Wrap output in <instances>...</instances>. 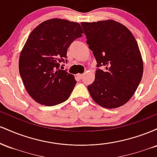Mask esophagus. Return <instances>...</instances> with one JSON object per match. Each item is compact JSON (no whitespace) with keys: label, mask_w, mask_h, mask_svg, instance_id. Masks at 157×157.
<instances>
[{"label":"esophagus","mask_w":157,"mask_h":157,"mask_svg":"<svg viewBox=\"0 0 157 157\" xmlns=\"http://www.w3.org/2000/svg\"><path fill=\"white\" fill-rule=\"evenodd\" d=\"M83 74H78V75H77V77H78L79 79H82V77H83Z\"/></svg>","instance_id":"1"}]
</instances>
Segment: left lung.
Instances as JSON below:
<instances>
[{"mask_svg":"<svg viewBox=\"0 0 157 157\" xmlns=\"http://www.w3.org/2000/svg\"><path fill=\"white\" fill-rule=\"evenodd\" d=\"M81 26L97 63L94 80L88 86L91 97L105 109L123 105L134 95L143 74L141 53L134 35L112 20L82 22Z\"/></svg>","mask_w":157,"mask_h":157,"instance_id":"1","label":"left lung"}]
</instances>
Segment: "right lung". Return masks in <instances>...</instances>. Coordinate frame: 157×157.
I'll return each mask as SVG.
<instances>
[{
	"label": "right lung",
	"mask_w": 157,
	"mask_h": 157,
	"mask_svg": "<svg viewBox=\"0 0 157 157\" xmlns=\"http://www.w3.org/2000/svg\"><path fill=\"white\" fill-rule=\"evenodd\" d=\"M82 33L78 23L57 18L41 23L31 32L20 55L19 72L35 101L53 106L68 100L77 81L60 64L67 62L68 48Z\"/></svg>",
	"instance_id": "1"
}]
</instances>
